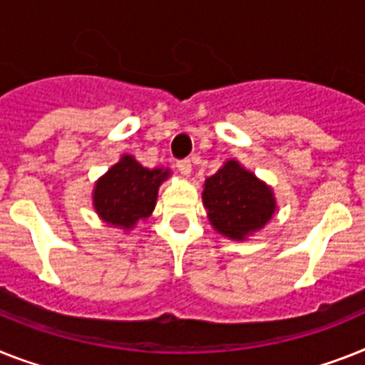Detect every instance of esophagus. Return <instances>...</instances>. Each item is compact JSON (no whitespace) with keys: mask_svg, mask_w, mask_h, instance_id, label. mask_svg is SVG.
Wrapping results in <instances>:
<instances>
[{"mask_svg":"<svg viewBox=\"0 0 365 365\" xmlns=\"http://www.w3.org/2000/svg\"><path fill=\"white\" fill-rule=\"evenodd\" d=\"M177 170L180 171V175L188 177L192 173V162L190 160H179L177 162Z\"/></svg>","mask_w":365,"mask_h":365,"instance_id":"34e87169","label":"esophagus"}]
</instances>
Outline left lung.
Wrapping results in <instances>:
<instances>
[{"mask_svg": "<svg viewBox=\"0 0 365 365\" xmlns=\"http://www.w3.org/2000/svg\"><path fill=\"white\" fill-rule=\"evenodd\" d=\"M201 200L212 230L239 242L263 230L278 209L272 186L235 158L205 179Z\"/></svg>", "mask_w": 365, "mask_h": 365, "instance_id": "obj_1", "label": "left lung"}]
</instances>
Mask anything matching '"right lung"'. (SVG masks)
Returning a JSON list of instances; mask_svg holds the SVG:
<instances>
[{"mask_svg":"<svg viewBox=\"0 0 365 365\" xmlns=\"http://www.w3.org/2000/svg\"><path fill=\"white\" fill-rule=\"evenodd\" d=\"M170 175V168L149 170L132 155H123L95 182L93 209L104 224L128 233L153 215L158 188Z\"/></svg>","mask_w":365,"mask_h":365,"instance_id":"right-lung-1","label":"right lung"}]
</instances>
